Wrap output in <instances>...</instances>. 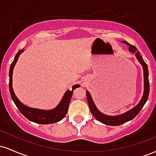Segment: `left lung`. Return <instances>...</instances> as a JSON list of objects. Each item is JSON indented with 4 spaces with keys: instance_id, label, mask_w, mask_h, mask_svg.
I'll return each mask as SVG.
<instances>
[{
    "instance_id": "obj_1",
    "label": "left lung",
    "mask_w": 156,
    "mask_h": 156,
    "mask_svg": "<svg viewBox=\"0 0 156 156\" xmlns=\"http://www.w3.org/2000/svg\"><path fill=\"white\" fill-rule=\"evenodd\" d=\"M122 42L126 44L127 45L129 46V51L130 53L135 54L137 60L139 61V63L141 64V65L142 66L143 71H144V93H143V96L141 98V101H139V103L136 105L135 107H133V108H131L130 110L128 111L124 114H119V115H116V116H109V115H105V114H103L97 108L95 104H94V101H93L92 97H91L90 94L88 91H87V102H88V104L90 108L91 113L92 114V115L94 116V117L97 120H98L101 122L103 123V124L106 125H111V126H118V125H120L124 124V123L127 122L132 120L134 117H136L138 115L141 108H143L144 105L145 104V103L147 101L148 96H149V92H150V83H149V72H148V68L147 65L145 63L144 59H143L142 56L140 55V53L138 51L137 48L134 45H132L128 43L126 41H122Z\"/></svg>"
}]
</instances>
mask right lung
I'll use <instances>...</instances> for the list:
<instances>
[{"instance_id":"obj_1","label":"right lung","mask_w":156,"mask_h":156,"mask_svg":"<svg viewBox=\"0 0 156 156\" xmlns=\"http://www.w3.org/2000/svg\"><path fill=\"white\" fill-rule=\"evenodd\" d=\"M24 51V50H20L16 54L15 59L10 66L9 69V91L11 97L12 98V101H14L16 106L19 109V111L22 113L24 117H26L28 120L34 122L38 123V124L46 125L51 124V123H55L57 122L62 120L63 118L65 117L67 114L68 108H69V103H70L71 98H72L73 90L80 87V85L76 84V85L73 86L72 90H67L64 94L62 101L59 104L57 105L55 108L51 109V110H41V109L30 108V107L26 106V105L23 104L20 101H19L18 98L15 95L14 92L13 88H12V74H13V69L15 67L16 63L21 53Z\"/></svg>"}]
</instances>
